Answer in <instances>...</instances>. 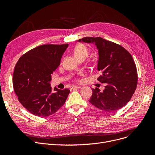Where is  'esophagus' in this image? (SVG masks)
<instances>
[{
    "instance_id": "34e87169",
    "label": "esophagus",
    "mask_w": 155,
    "mask_h": 155,
    "mask_svg": "<svg viewBox=\"0 0 155 155\" xmlns=\"http://www.w3.org/2000/svg\"><path fill=\"white\" fill-rule=\"evenodd\" d=\"M81 88V87H80V86L73 85L70 87V90H74V89H78V88Z\"/></svg>"
}]
</instances>
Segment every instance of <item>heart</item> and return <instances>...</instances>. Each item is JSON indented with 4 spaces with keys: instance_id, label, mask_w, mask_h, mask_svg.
I'll use <instances>...</instances> for the list:
<instances>
[{
    "instance_id": "1",
    "label": "heart",
    "mask_w": 155,
    "mask_h": 155,
    "mask_svg": "<svg viewBox=\"0 0 155 155\" xmlns=\"http://www.w3.org/2000/svg\"><path fill=\"white\" fill-rule=\"evenodd\" d=\"M74 54L77 58L82 56L86 58L88 54V50L84 45H78L74 49Z\"/></svg>"
}]
</instances>
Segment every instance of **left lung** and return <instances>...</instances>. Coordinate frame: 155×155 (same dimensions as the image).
<instances>
[{
  "label": "left lung",
  "mask_w": 155,
  "mask_h": 155,
  "mask_svg": "<svg viewBox=\"0 0 155 155\" xmlns=\"http://www.w3.org/2000/svg\"><path fill=\"white\" fill-rule=\"evenodd\" d=\"M94 43L99 49L97 69L101 75L97 80L105 83V89L92 88L89 102L99 109L118 110L130 101L137 84L136 64L130 54L122 46L101 37H85L78 40Z\"/></svg>",
  "instance_id": "left-lung-1"
}]
</instances>
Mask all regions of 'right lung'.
Masks as SVG:
<instances>
[{"label": "right lung", "mask_w": 155, "mask_h": 155, "mask_svg": "<svg viewBox=\"0 0 155 155\" xmlns=\"http://www.w3.org/2000/svg\"><path fill=\"white\" fill-rule=\"evenodd\" d=\"M68 44L41 45L24 53L16 63L12 83L19 102L35 116L52 115L64 104L70 90L54 87L50 82Z\"/></svg>", "instance_id": "1"}]
</instances>
